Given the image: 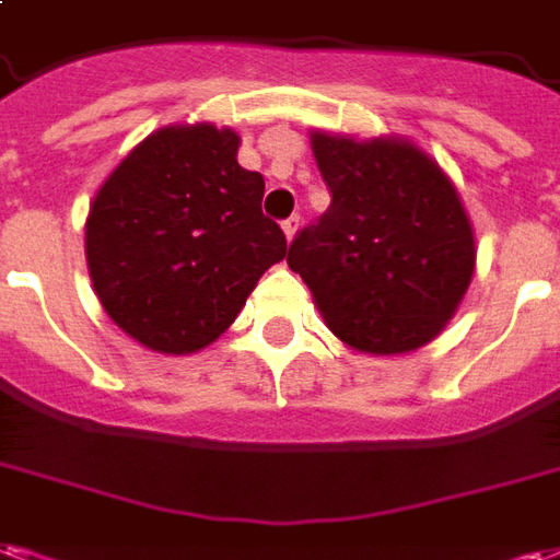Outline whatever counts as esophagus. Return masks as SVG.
<instances>
[{"instance_id": "esophagus-1", "label": "esophagus", "mask_w": 560, "mask_h": 560, "mask_svg": "<svg viewBox=\"0 0 560 560\" xmlns=\"http://www.w3.org/2000/svg\"><path fill=\"white\" fill-rule=\"evenodd\" d=\"M281 228H284V237L293 240V234H296V228H300V217H288L284 222H281Z\"/></svg>"}]
</instances>
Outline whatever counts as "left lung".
<instances>
[{"mask_svg": "<svg viewBox=\"0 0 560 560\" xmlns=\"http://www.w3.org/2000/svg\"><path fill=\"white\" fill-rule=\"evenodd\" d=\"M332 205L296 231L288 264L323 320L364 353H407L457 312L475 269V237L448 177L407 142L314 132Z\"/></svg>", "mask_w": 560, "mask_h": 560, "instance_id": "1", "label": "left lung"}]
</instances>
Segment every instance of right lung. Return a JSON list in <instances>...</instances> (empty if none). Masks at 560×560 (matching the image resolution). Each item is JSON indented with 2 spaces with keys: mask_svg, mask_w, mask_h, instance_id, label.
Instances as JSON below:
<instances>
[{
  "mask_svg": "<svg viewBox=\"0 0 560 560\" xmlns=\"http://www.w3.org/2000/svg\"><path fill=\"white\" fill-rule=\"evenodd\" d=\"M240 136L210 124L148 136L101 186L85 222L94 291L124 332L196 353L234 323L288 240L264 217V177Z\"/></svg>",
  "mask_w": 560,
  "mask_h": 560,
  "instance_id": "right-lung-1",
  "label": "right lung"
}]
</instances>
